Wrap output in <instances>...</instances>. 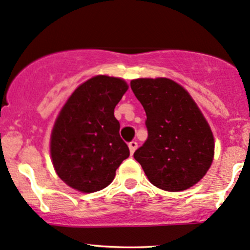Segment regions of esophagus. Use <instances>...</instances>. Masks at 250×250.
Here are the masks:
<instances>
[{
    "mask_svg": "<svg viewBox=\"0 0 250 250\" xmlns=\"http://www.w3.org/2000/svg\"><path fill=\"white\" fill-rule=\"evenodd\" d=\"M138 147V143L137 141H131L130 144H128V148H130V152L131 154H133L135 152V149H137Z\"/></svg>",
    "mask_w": 250,
    "mask_h": 250,
    "instance_id": "1",
    "label": "esophagus"
}]
</instances>
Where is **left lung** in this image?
I'll use <instances>...</instances> for the list:
<instances>
[{"mask_svg": "<svg viewBox=\"0 0 250 250\" xmlns=\"http://www.w3.org/2000/svg\"><path fill=\"white\" fill-rule=\"evenodd\" d=\"M131 89L146 111L148 132L134 159L160 189L192 187L213 160V134L204 116L189 92L169 79L133 80Z\"/></svg>", "mask_w": 250, "mask_h": 250, "instance_id": "1", "label": "left lung"}]
</instances>
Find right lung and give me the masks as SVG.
<instances>
[{
	"label": "right lung",
	"instance_id": "add662e5",
	"mask_svg": "<svg viewBox=\"0 0 250 250\" xmlns=\"http://www.w3.org/2000/svg\"><path fill=\"white\" fill-rule=\"evenodd\" d=\"M126 90L122 79L95 76L64 104L52 132L51 156L57 174L69 187L88 193L104 189L130 156L115 118Z\"/></svg>",
	"mask_w": 250,
	"mask_h": 250
}]
</instances>
